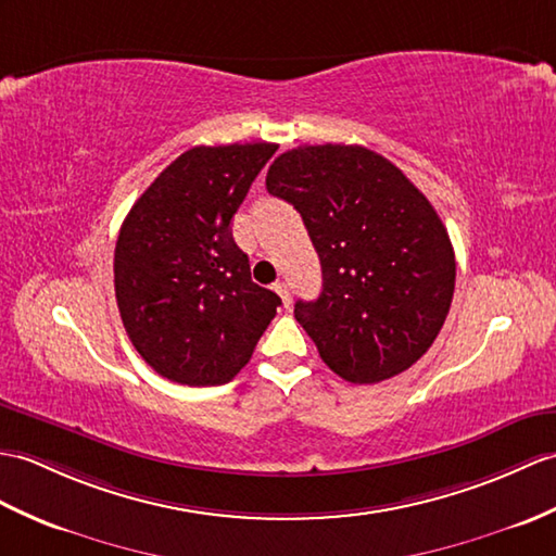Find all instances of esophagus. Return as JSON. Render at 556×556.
<instances>
[{
  "label": "esophagus",
  "instance_id": "34e87169",
  "mask_svg": "<svg viewBox=\"0 0 556 556\" xmlns=\"http://www.w3.org/2000/svg\"><path fill=\"white\" fill-rule=\"evenodd\" d=\"M275 291L279 293L283 307H289L291 305V287H289V283L287 281H277L275 283Z\"/></svg>",
  "mask_w": 556,
  "mask_h": 556
}]
</instances>
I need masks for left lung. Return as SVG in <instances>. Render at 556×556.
I'll return each mask as SVG.
<instances>
[{
  "instance_id": "8db88e82",
  "label": "left lung",
  "mask_w": 556,
  "mask_h": 556,
  "mask_svg": "<svg viewBox=\"0 0 556 556\" xmlns=\"http://www.w3.org/2000/svg\"><path fill=\"white\" fill-rule=\"evenodd\" d=\"M265 185L301 213L319 255V299L295 301L293 315L327 367L379 383L415 365L447 317L457 269L429 199L357 144L291 149Z\"/></svg>"
}]
</instances>
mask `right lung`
<instances>
[{"label": "right lung", "instance_id": "add662e5", "mask_svg": "<svg viewBox=\"0 0 556 556\" xmlns=\"http://www.w3.org/2000/svg\"><path fill=\"white\" fill-rule=\"evenodd\" d=\"M277 144L193 147L127 213L115 299L127 337L161 377L219 386L247 367L281 299L251 279L231 217Z\"/></svg>", "mask_w": 556, "mask_h": 556}]
</instances>
